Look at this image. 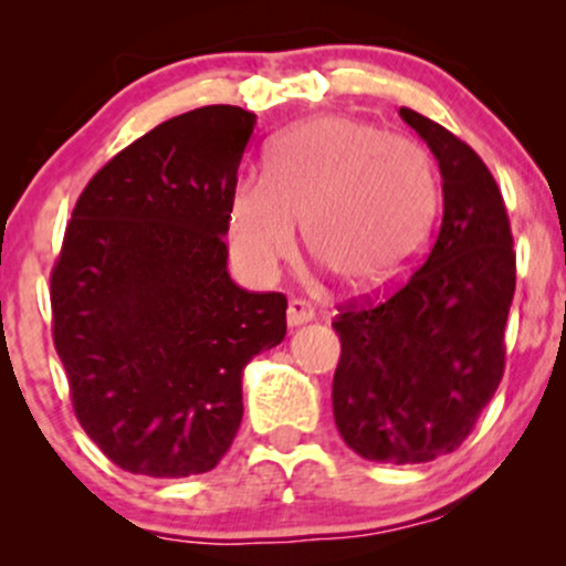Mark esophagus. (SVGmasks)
<instances>
[{
  "label": "esophagus",
  "mask_w": 566,
  "mask_h": 566,
  "mask_svg": "<svg viewBox=\"0 0 566 566\" xmlns=\"http://www.w3.org/2000/svg\"><path fill=\"white\" fill-rule=\"evenodd\" d=\"M314 316H316V311L308 301H297V297L295 301H290V305H287L290 327H301V324H305V322H314Z\"/></svg>",
  "instance_id": "obj_1"
}]
</instances>
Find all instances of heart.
Segmentation results:
<instances>
[{
  "label": "heart",
  "instance_id": "1",
  "mask_svg": "<svg viewBox=\"0 0 566 566\" xmlns=\"http://www.w3.org/2000/svg\"><path fill=\"white\" fill-rule=\"evenodd\" d=\"M437 210V167L418 140L316 116L271 148L265 180L233 186L229 247L244 274L265 282L295 261L303 223L311 255L350 290L375 292L423 255Z\"/></svg>",
  "mask_w": 566,
  "mask_h": 566
}]
</instances>
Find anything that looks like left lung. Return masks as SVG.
Returning a JSON list of instances; mask_svg holds the SVG:
<instances>
[{"instance_id": "obj_1", "label": "left lung", "mask_w": 566, "mask_h": 566, "mask_svg": "<svg viewBox=\"0 0 566 566\" xmlns=\"http://www.w3.org/2000/svg\"><path fill=\"white\" fill-rule=\"evenodd\" d=\"M439 161L444 212L426 263L333 322L335 426L375 463H428L463 444L505 367L516 252L500 188L469 143L399 108Z\"/></svg>"}]
</instances>
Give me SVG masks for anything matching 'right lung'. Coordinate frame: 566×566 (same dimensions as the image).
I'll use <instances>...</instances> for the list:
<instances>
[{
    "mask_svg": "<svg viewBox=\"0 0 566 566\" xmlns=\"http://www.w3.org/2000/svg\"><path fill=\"white\" fill-rule=\"evenodd\" d=\"M258 116L205 106L95 172L50 276L53 340L84 433L122 471H212L242 423V373L287 333L282 292L229 276V199Z\"/></svg>",
    "mask_w": 566,
    "mask_h": 566,
    "instance_id": "right-lung-1",
    "label": "right lung"
}]
</instances>
